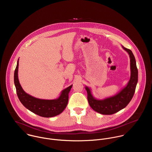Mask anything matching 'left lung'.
I'll return each mask as SVG.
<instances>
[{"label": "left lung", "instance_id": "1", "mask_svg": "<svg viewBox=\"0 0 152 152\" xmlns=\"http://www.w3.org/2000/svg\"><path fill=\"white\" fill-rule=\"evenodd\" d=\"M122 47L130 57V77L126 86L116 95L104 99H96L92 94L91 89L87 86L85 87L89 105L93 110L102 115H112L125 108L133 98L137 83L138 71L134 56L130 50L123 45Z\"/></svg>", "mask_w": 152, "mask_h": 152}]
</instances>
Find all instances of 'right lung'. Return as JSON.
Returning <instances> with one entry per match:
<instances>
[{"instance_id":"right-lung-1","label":"right lung","mask_w":152,"mask_h":152,"mask_svg":"<svg viewBox=\"0 0 152 152\" xmlns=\"http://www.w3.org/2000/svg\"><path fill=\"white\" fill-rule=\"evenodd\" d=\"M19 59L14 74V83L18 96L23 106L34 113L45 118L57 116L63 112L68 101V94L72 85L63 89L55 99H42L27 94L22 88L18 78Z\"/></svg>"}]
</instances>
